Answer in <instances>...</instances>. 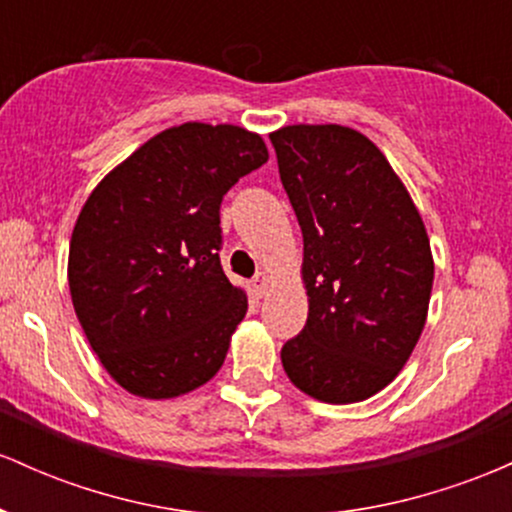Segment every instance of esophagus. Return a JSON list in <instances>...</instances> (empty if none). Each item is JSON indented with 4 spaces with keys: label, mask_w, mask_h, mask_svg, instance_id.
I'll list each match as a JSON object with an SVG mask.
<instances>
[{
    "label": "esophagus",
    "mask_w": 512,
    "mask_h": 512,
    "mask_svg": "<svg viewBox=\"0 0 512 512\" xmlns=\"http://www.w3.org/2000/svg\"><path fill=\"white\" fill-rule=\"evenodd\" d=\"M264 289H267V279H264V274H257L255 281H252V291H255V298H262Z\"/></svg>",
    "instance_id": "esophagus-1"
}]
</instances>
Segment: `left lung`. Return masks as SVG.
Masks as SVG:
<instances>
[{
  "label": "left lung",
  "mask_w": 512,
  "mask_h": 512,
  "mask_svg": "<svg viewBox=\"0 0 512 512\" xmlns=\"http://www.w3.org/2000/svg\"><path fill=\"white\" fill-rule=\"evenodd\" d=\"M269 139L303 231L308 293V322L281 363L317 402H363L397 378L424 332L433 289L424 219L366 134L289 125Z\"/></svg>",
  "instance_id": "8db88e82"
}]
</instances>
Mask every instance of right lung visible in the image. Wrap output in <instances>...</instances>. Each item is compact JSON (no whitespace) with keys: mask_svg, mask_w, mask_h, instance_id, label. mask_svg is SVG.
Wrapping results in <instances>:
<instances>
[{"mask_svg":"<svg viewBox=\"0 0 512 512\" xmlns=\"http://www.w3.org/2000/svg\"><path fill=\"white\" fill-rule=\"evenodd\" d=\"M269 161L260 134L185 122L151 137L86 199L69 243V291L117 385L187 395L228 354L248 293L223 274L221 199Z\"/></svg>","mask_w":512,"mask_h":512,"instance_id":"obj_1","label":"right lung"}]
</instances>
